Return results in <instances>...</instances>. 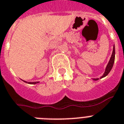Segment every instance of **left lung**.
<instances>
[{
  "label": "left lung",
  "instance_id": "1",
  "mask_svg": "<svg viewBox=\"0 0 124 124\" xmlns=\"http://www.w3.org/2000/svg\"><path fill=\"white\" fill-rule=\"evenodd\" d=\"M114 61H115V47H113V51H112V55H111V57L110 59L109 60V62H108V64H107V67H106V68H105V72L104 73L103 75H102V77H101L100 78H102L103 77H105V76H107V75L108 74V73L110 72L111 69H112V67L113 65H114ZM93 80H99V78H92Z\"/></svg>",
  "mask_w": 124,
  "mask_h": 124
}]
</instances>
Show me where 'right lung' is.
<instances>
[{"label":"right lung","instance_id":"1","mask_svg":"<svg viewBox=\"0 0 124 124\" xmlns=\"http://www.w3.org/2000/svg\"><path fill=\"white\" fill-rule=\"evenodd\" d=\"M23 81L25 82L28 83V84H37V83L39 82H27L25 81V80H23Z\"/></svg>","mask_w":124,"mask_h":124}]
</instances>
